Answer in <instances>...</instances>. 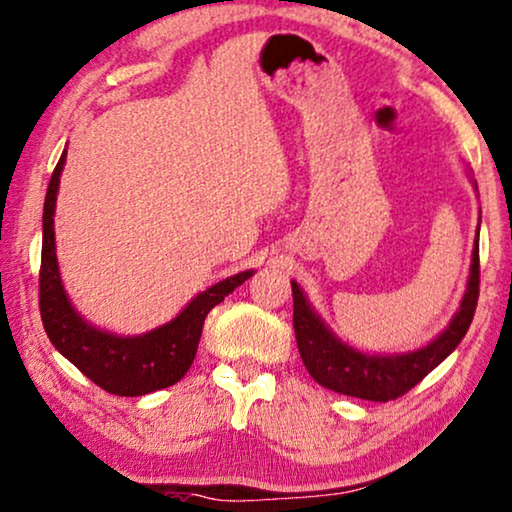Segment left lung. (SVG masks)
<instances>
[{
  "instance_id": "1",
  "label": "left lung",
  "mask_w": 512,
  "mask_h": 512,
  "mask_svg": "<svg viewBox=\"0 0 512 512\" xmlns=\"http://www.w3.org/2000/svg\"><path fill=\"white\" fill-rule=\"evenodd\" d=\"M475 190H478V185H475ZM478 241L480 225L473 241L466 292L462 304H459V311L452 315L450 325L422 348L394 352V355H371V352L357 350L341 341L311 306L297 280H292L294 336H297L299 355L315 383L327 387L331 392L366 401H392L413 390L427 373L434 371L457 348L471 327L480 285Z\"/></svg>"
}]
</instances>
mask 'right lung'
<instances>
[{"mask_svg":"<svg viewBox=\"0 0 512 512\" xmlns=\"http://www.w3.org/2000/svg\"><path fill=\"white\" fill-rule=\"evenodd\" d=\"M67 162L64 150L50 176L46 201H43V243L39 273V308L43 329L55 350L69 359L83 376L102 390L118 397H143L164 390L181 380L197 355L201 329L227 294L246 283L253 269L234 273L220 283L199 292L174 320L139 336H118L92 325L71 304L64 290L60 264L55 255V201L60 176Z\"/></svg>","mask_w":512,"mask_h":512,"instance_id":"add662e5","label":"right lung"}]
</instances>
